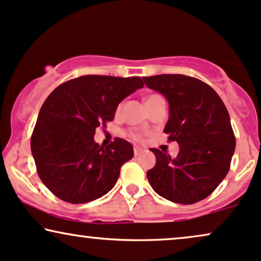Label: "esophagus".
<instances>
[{"label":"esophagus","instance_id":"esophagus-1","mask_svg":"<svg viewBox=\"0 0 261 261\" xmlns=\"http://www.w3.org/2000/svg\"><path fill=\"white\" fill-rule=\"evenodd\" d=\"M143 152H144V149L141 148V147H139V146L134 147V154L135 155H140L141 153H143Z\"/></svg>","mask_w":261,"mask_h":261}]
</instances>
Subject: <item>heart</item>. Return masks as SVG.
<instances>
[{"instance_id":"1","label":"heart","mask_w":261,"mask_h":261,"mask_svg":"<svg viewBox=\"0 0 261 261\" xmlns=\"http://www.w3.org/2000/svg\"><path fill=\"white\" fill-rule=\"evenodd\" d=\"M156 96H159V95H149V96L147 97V98H146V102H147V100H149V99L154 98V97H156ZM120 109H121V103H120V105L118 106V108H117V112L120 111ZM126 135H127L128 137H130L131 140H134V141H140L141 139H142V135H141L140 133H137V131H134V130H130V131H127Z\"/></svg>"}]
</instances>
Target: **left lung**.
<instances>
[{
	"label": "left lung",
	"mask_w": 261,
	"mask_h": 261,
	"mask_svg": "<svg viewBox=\"0 0 261 261\" xmlns=\"http://www.w3.org/2000/svg\"><path fill=\"white\" fill-rule=\"evenodd\" d=\"M144 84L169 102L164 133L180 152L172 159L150 148L156 163L147 172L150 186L163 198L193 204L214 192L230 170L236 139L230 115L208 84L181 74L144 76Z\"/></svg>",
	"instance_id": "8db88e82"
}]
</instances>
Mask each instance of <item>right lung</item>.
Returning <instances> with one entry per match:
<instances>
[{
  "mask_svg": "<svg viewBox=\"0 0 261 261\" xmlns=\"http://www.w3.org/2000/svg\"><path fill=\"white\" fill-rule=\"evenodd\" d=\"M141 87L139 76L84 75L59 85L47 97L30 146L37 174L56 197L81 204L114 187L122 164L134 156L133 146L119 137L99 146L93 135L114 119L119 103Z\"/></svg>",
  "mask_w": 261,
  "mask_h": 261,
  "instance_id": "1",
  "label": "right lung"
}]
</instances>
